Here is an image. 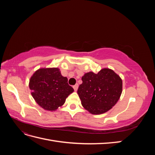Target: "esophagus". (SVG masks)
<instances>
[{"label":"esophagus","instance_id":"34e87169","mask_svg":"<svg viewBox=\"0 0 155 155\" xmlns=\"http://www.w3.org/2000/svg\"><path fill=\"white\" fill-rule=\"evenodd\" d=\"M73 88H74V91H77L78 88V83H76V85L73 86Z\"/></svg>","mask_w":155,"mask_h":155}]
</instances>
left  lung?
I'll use <instances>...</instances> for the list:
<instances>
[{
    "instance_id": "1",
    "label": "left lung",
    "mask_w": 155,
    "mask_h": 155,
    "mask_svg": "<svg viewBox=\"0 0 155 155\" xmlns=\"http://www.w3.org/2000/svg\"><path fill=\"white\" fill-rule=\"evenodd\" d=\"M78 94L81 104L93 114L109 110L118 101L122 92V80L113 70H101L97 74H85Z\"/></svg>"
}]
</instances>
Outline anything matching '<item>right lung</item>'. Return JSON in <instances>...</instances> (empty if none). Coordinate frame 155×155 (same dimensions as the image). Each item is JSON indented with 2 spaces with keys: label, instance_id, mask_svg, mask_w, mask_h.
<instances>
[{
  "label": "right lung",
  "instance_id": "1",
  "mask_svg": "<svg viewBox=\"0 0 155 155\" xmlns=\"http://www.w3.org/2000/svg\"><path fill=\"white\" fill-rule=\"evenodd\" d=\"M29 87L37 104L48 110H55L62 106L74 92L67 78L63 77L58 68L37 70L30 78Z\"/></svg>",
  "mask_w": 155,
  "mask_h": 155
}]
</instances>
